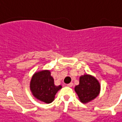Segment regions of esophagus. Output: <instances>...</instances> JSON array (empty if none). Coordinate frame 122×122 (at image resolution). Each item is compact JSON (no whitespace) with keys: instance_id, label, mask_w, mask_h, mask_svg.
Instances as JSON below:
<instances>
[{"instance_id":"34e87169","label":"esophagus","mask_w":122,"mask_h":122,"mask_svg":"<svg viewBox=\"0 0 122 122\" xmlns=\"http://www.w3.org/2000/svg\"><path fill=\"white\" fill-rule=\"evenodd\" d=\"M67 86H68V87H72L73 86V83H70L68 84Z\"/></svg>"}]
</instances>
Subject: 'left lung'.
Returning <instances> with one entry per match:
<instances>
[{
	"instance_id": "1",
	"label": "left lung",
	"mask_w": 122,
	"mask_h": 122,
	"mask_svg": "<svg viewBox=\"0 0 122 122\" xmlns=\"http://www.w3.org/2000/svg\"><path fill=\"white\" fill-rule=\"evenodd\" d=\"M100 89L98 80L93 76L88 74L81 76L79 85L75 87V92L83 103H87L96 98L100 94Z\"/></svg>"
}]
</instances>
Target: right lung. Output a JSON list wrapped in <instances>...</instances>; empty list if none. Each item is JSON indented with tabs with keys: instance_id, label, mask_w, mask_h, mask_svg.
Listing matches in <instances>:
<instances>
[{
	"instance_id": "right-lung-1",
	"label": "right lung",
	"mask_w": 122,
	"mask_h": 122,
	"mask_svg": "<svg viewBox=\"0 0 122 122\" xmlns=\"http://www.w3.org/2000/svg\"><path fill=\"white\" fill-rule=\"evenodd\" d=\"M62 86L54 85V78L49 70H44L36 72L30 82V90L34 97L38 100L51 103Z\"/></svg>"
}]
</instances>
